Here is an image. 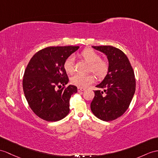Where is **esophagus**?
Returning a JSON list of instances; mask_svg holds the SVG:
<instances>
[{
  "label": "esophagus",
  "mask_w": 158,
  "mask_h": 158,
  "mask_svg": "<svg viewBox=\"0 0 158 158\" xmlns=\"http://www.w3.org/2000/svg\"><path fill=\"white\" fill-rule=\"evenodd\" d=\"M84 90H85V89L83 88H80V87H78V92H82Z\"/></svg>",
  "instance_id": "esophagus-1"
}]
</instances>
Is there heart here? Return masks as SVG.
I'll use <instances>...</instances> for the list:
<instances>
[{
  "label": "heart",
  "instance_id": "b5f03b06",
  "mask_svg": "<svg viewBox=\"0 0 158 158\" xmlns=\"http://www.w3.org/2000/svg\"><path fill=\"white\" fill-rule=\"evenodd\" d=\"M80 57L89 64L88 72H92L98 78H104L109 73V64L106 60L101 59L97 52L91 49H86L82 52L80 55ZM64 68L68 73H72L74 70V57L70 56L65 60L64 63ZM94 76L92 74L82 75L74 74L70 78V82L72 84L80 88H86L93 83Z\"/></svg>",
  "mask_w": 158,
  "mask_h": 158
}]
</instances>
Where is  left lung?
<instances>
[{"label":"left lung","instance_id":"left-lung-1","mask_svg":"<svg viewBox=\"0 0 158 158\" xmlns=\"http://www.w3.org/2000/svg\"><path fill=\"white\" fill-rule=\"evenodd\" d=\"M106 54L109 70L103 81L97 86L90 104L92 112L98 118L111 121L120 117L130 105L136 87L134 71L128 57L113 46H92Z\"/></svg>","mask_w":158,"mask_h":158}]
</instances>
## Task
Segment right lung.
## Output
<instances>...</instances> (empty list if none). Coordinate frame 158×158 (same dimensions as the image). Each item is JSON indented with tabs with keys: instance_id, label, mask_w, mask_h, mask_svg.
<instances>
[{
	"instance_id": "right-lung-1",
	"label": "right lung",
	"mask_w": 158,
	"mask_h": 158,
	"mask_svg": "<svg viewBox=\"0 0 158 158\" xmlns=\"http://www.w3.org/2000/svg\"><path fill=\"white\" fill-rule=\"evenodd\" d=\"M79 46L48 47L37 52L26 67L23 88L29 106L37 117L57 121L70 112V99L77 87L69 81L64 63ZM64 87L59 89L57 87Z\"/></svg>"
}]
</instances>
